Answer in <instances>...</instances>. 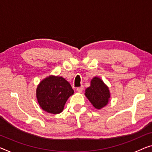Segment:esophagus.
<instances>
[{
    "label": "esophagus",
    "mask_w": 152,
    "mask_h": 152,
    "mask_svg": "<svg viewBox=\"0 0 152 152\" xmlns=\"http://www.w3.org/2000/svg\"><path fill=\"white\" fill-rule=\"evenodd\" d=\"M83 90V86H81V87H79V88H77V92H79V93L82 92Z\"/></svg>",
    "instance_id": "esophagus-1"
}]
</instances>
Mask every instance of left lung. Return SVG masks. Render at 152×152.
Instances as JSON below:
<instances>
[{"label": "left lung", "mask_w": 152, "mask_h": 152, "mask_svg": "<svg viewBox=\"0 0 152 152\" xmlns=\"http://www.w3.org/2000/svg\"><path fill=\"white\" fill-rule=\"evenodd\" d=\"M85 95L96 109H100L105 107L110 99L109 88L103 81L94 77L90 82V86L86 88Z\"/></svg>", "instance_id": "left-lung-1"}]
</instances>
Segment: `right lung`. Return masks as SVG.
Wrapping results in <instances>:
<instances>
[{"label": "right lung", "mask_w": 152, "mask_h": 152, "mask_svg": "<svg viewBox=\"0 0 152 152\" xmlns=\"http://www.w3.org/2000/svg\"><path fill=\"white\" fill-rule=\"evenodd\" d=\"M39 105L48 113H61L66 100L74 94L71 86L62 77L50 75L42 80L37 88Z\"/></svg>", "instance_id": "obj_1"}]
</instances>
